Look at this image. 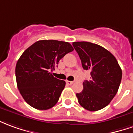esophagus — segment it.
<instances>
[{
    "label": "esophagus",
    "instance_id": "34e87169",
    "mask_svg": "<svg viewBox=\"0 0 133 133\" xmlns=\"http://www.w3.org/2000/svg\"><path fill=\"white\" fill-rule=\"evenodd\" d=\"M66 83L68 85H71L72 84L74 83V82H71V81H68V80H66Z\"/></svg>",
    "mask_w": 133,
    "mask_h": 133
}]
</instances>
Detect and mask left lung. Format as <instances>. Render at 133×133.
<instances>
[{
    "mask_svg": "<svg viewBox=\"0 0 133 133\" xmlns=\"http://www.w3.org/2000/svg\"><path fill=\"white\" fill-rule=\"evenodd\" d=\"M82 67L90 70L91 79L83 82V90L77 93L79 104L89 111H97L110 104L119 89L122 69L115 57L99 45L87 41L72 43Z\"/></svg>",
    "mask_w": 133,
    "mask_h": 133,
    "instance_id": "obj_1",
    "label": "left lung"
}]
</instances>
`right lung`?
Instances as JSON below:
<instances>
[{"label":"right lung","instance_id":"add662e5","mask_svg":"<svg viewBox=\"0 0 133 133\" xmlns=\"http://www.w3.org/2000/svg\"><path fill=\"white\" fill-rule=\"evenodd\" d=\"M74 50L71 44L41 40L24 51L16 66L17 86L28 104L37 110H49L57 103L66 82L52 75L59 60Z\"/></svg>","mask_w":133,"mask_h":133}]
</instances>
